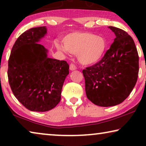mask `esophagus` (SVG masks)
<instances>
[{
    "mask_svg": "<svg viewBox=\"0 0 146 146\" xmlns=\"http://www.w3.org/2000/svg\"><path fill=\"white\" fill-rule=\"evenodd\" d=\"M70 70L71 71L75 70H76V66L74 64H71L70 65Z\"/></svg>",
    "mask_w": 146,
    "mask_h": 146,
    "instance_id": "1",
    "label": "esophagus"
}]
</instances>
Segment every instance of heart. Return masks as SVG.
<instances>
[{
    "label": "heart",
    "mask_w": 146,
    "mask_h": 146,
    "mask_svg": "<svg viewBox=\"0 0 146 146\" xmlns=\"http://www.w3.org/2000/svg\"><path fill=\"white\" fill-rule=\"evenodd\" d=\"M64 46L56 43L58 50L76 54L77 58L84 65H92L98 62L105 54L107 42L103 36L90 33H70L63 38Z\"/></svg>",
    "instance_id": "b5f03b06"
}]
</instances>
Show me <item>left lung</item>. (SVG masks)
Instances as JSON below:
<instances>
[{
    "label": "left lung",
    "mask_w": 146,
    "mask_h": 146,
    "mask_svg": "<svg viewBox=\"0 0 146 146\" xmlns=\"http://www.w3.org/2000/svg\"><path fill=\"white\" fill-rule=\"evenodd\" d=\"M114 42L102 59L83 70L87 98L102 107L119 104L128 97L136 84L139 56L132 38L123 30L108 27Z\"/></svg>",
    "instance_id": "8db88e82"
}]
</instances>
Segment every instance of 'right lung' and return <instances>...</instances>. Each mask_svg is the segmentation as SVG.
Masks as SVG:
<instances>
[{"label": "right lung", "instance_id": "right-lung-1", "mask_svg": "<svg viewBox=\"0 0 146 146\" xmlns=\"http://www.w3.org/2000/svg\"><path fill=\"white\" fill-rule=\"evenodd\" d=\"M47 34L46 27L33 28L16 40L9 60L8 78L17 99L31 111H46L60 102L69 65L50 58L40 42Z\"/></svg>", "mask_w": 146, "mask_h": 146}]
</instances>
